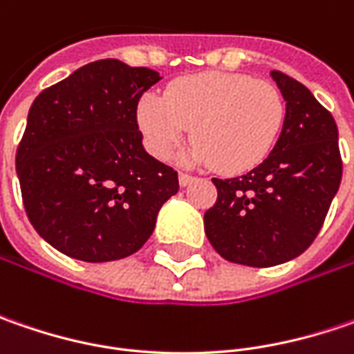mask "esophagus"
Instances as JSON below:
<instances>
[{
    "label": "esophagus",
    "instance_id": "1",
    "mask_svg": "<svg viewBox=\"0 0 354 354\" xmlns=\"http://www.w3.org/2000/svg\"><path fill=\"white\" fill-rule=\"evenodd\" d=\"M195 181V177L193 175H187V173H179V185L181 187H187V185H191Z\"/></svg>",
    "mask_w": 354,
    "mask_h": 354
}]
</instances>
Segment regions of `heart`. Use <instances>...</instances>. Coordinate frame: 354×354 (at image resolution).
Listing matches in <instances>:
<instances>
[{"label":"heart","mask_w":354,"mask_h":354,"mask_svg":"<svg viewBox=\"0 0 354 354\" xmlns=\"http://www.w3.org/2000/svg\"><path fill=\"white\" fill-rule=\"evenodd\" d=\"M286 118L279 90L252 76L203 73L175 80L165 96L145 94L138 126L145 147L167 159L193 128L185 161L214 165L221 173H244L260 165L276 145Z\"/></svg>","instance_id":"1"}]
</instances>
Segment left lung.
Masks as SVG:
<instances>
[{
  "instance_id": "left-lung-1",
  "label": "left lung",
  "mask_w": 354,
  "mask_h": 354,
  "mask_svg": "<svg viewBox=\"0 0 354 354\" xmlns=\"http://www.w3.org/2000/svg\"><path fill=\"white\" fill-rule=\"evenodd\" d=\"M270 75L286 100L278 142L246 175L212 179L218 197L205 212L212 248L252 268L290 262L311 246L343 175L333 116L295 78Z\"/></svg>"
}]
</instances>
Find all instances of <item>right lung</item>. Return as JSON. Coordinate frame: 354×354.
<instances>
[{"mask_svg": "<svg viewBox=\"0 0 354 354\" xmlns=\"http://www.w3.org/2000/svg\"><path fill=\"white\" fill-rule=\"evenodd\" d=\"M159 80L151 68L104 59L35 98L15 167L25 212L53 248L112 262L151 236L179 191L177 171L143 149L138 128V102Z\"/></svg>", "mask_w": 354, "mask_h": 354, "instance_id": "right-lung-1", "label": "right lung"}]
</instances>
